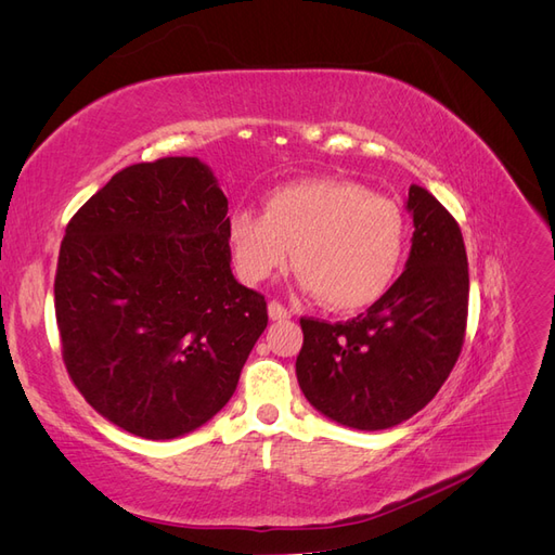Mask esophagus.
<instances>
[{
    "instance_id": "34e87169",
    "label": "esophagus",
    "mask_w": 555,
    "mask_h": 555,
    "mask_svg": "<svg viewBox=\"0 0 555 555\" xmlns=\"http://www.w3.org/2000/svg\"><path fill=\"white\" fill-rule=\"evenodd\" d=\"M268 317H271L273 322H282V319H289V312L284 310L278 300H271V304H268Z\"/></svg>"
}]
</instances>
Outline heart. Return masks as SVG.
Masks as SVG:
<instances>
[{"label": "heart", "instance_id": "obj_1", "mask_svg": "<svg viewBox=\"0 0 555 555\" xmlns=\"http://www.w3.org/2000/svg\"><path fill=\"white\" fill-rule=\"evenodd\" d=\"M227 236L243 282L261 284L294 257L300 292L351 312L375 304L393 282L405 217L354 180L304 178L268 192L263 215L231 212Z\"/></svg>", "mask_w": 555, "mask_h": 555}]
</instances>
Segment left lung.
Segmentation results:
<instances>
[{"mask_svg": "<svg viewBox=\"0 0 555 555\" xmlns=\"http://www.w3.org/2000/svg\"><path fill=\"white\" fill-rule=\"evenodd\" d=\"M405 208L412 247L391 289L345 324L300 319V391L347 428L408 422L440 391L463 347L469 275L461 229L418 184H410Z\"/></svg>", "mask_w": 555, "mask_h": 555, "instance_id": "obj_1", "label": "left lung"}]
</instances>
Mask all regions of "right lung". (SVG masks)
<instances>
[{"instance_id":"1","label":"right lung","mask_w":555,"mask_h":555,"mask_svg":"<svg viewBox=\"0 0 555 555\" xmlns=\"http://www.w3.org/2000/svg\"><path fill=\"white\" fill-rule=\"evenodd\" d=\"M229 204L198 157L115 173L66 227L55 275L62 354L78 391L145 440L220 412L268 324L233 278Z\"/></svg>"}]
</instances>
